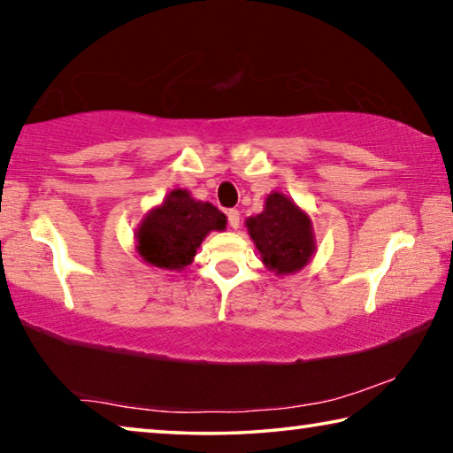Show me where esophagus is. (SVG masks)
<instances>
[{
	"label": "esophagus",
	"mask_w": 453,
	"mask_h": 453,
	"mask_svg": "<svg viewBox=\"0 0 453 453\" xmlns=\"http://www.w3.org/2000/svg\"><path fill=\"white\" fill-rule=\"evenodd\" d=\"M227 221H229V226H232L234 229L240 227V211H237V210H229V211H227Z\"/></svg>",
	"instance_id": "1"
}]
</instances>
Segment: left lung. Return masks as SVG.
<instances>
[{"instance_id":"8db88e82","label":"left lung","mask_w":453,"mask_h":453,"mask_svg":"<svg viewBox=\"0 0 453 453\" xmlns=\"http://www.w3.org/2000/svg\"><path fill=\"white\" fill-rule=\"evenodd\" d=\"M248 232L264 264L278 275L302 270L313 254L310 218L278 191L267 196L259 216L248 219Z\"/></svg>"}]
</instances>
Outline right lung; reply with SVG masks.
Masks as SVG:
<instances>
[{"mask_svg":"<svg viewBox=\"0 0 453 453\" xmlns=\"http://www.w3.org/2000/svg\"><path fill=\"white\" fill-rule=\"evenodd\" d=\"M226 221L211 203L196 202L186 189H175L137 229V251L151 265L183 270L203 237L211 229H224Z\"/></svg>","mask_w":453,"mask_h":453,"instance_id":"1","label":"right lung"}]
</instances>
